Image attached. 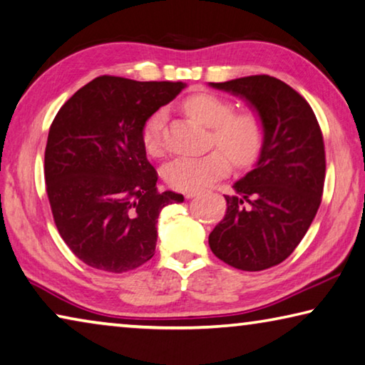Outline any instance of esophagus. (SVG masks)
<instances>
[{"instance_id":"34e87169","label":"esophagus","mask_w":365,"mask_h":365,"mask_svg":"<svg viewBox=\"0 0 365 365\" xmlns=\"http://www.w3.org/2000/svg\"><path fill=\"white\" fill-rule=\"evenodd\" d=\"M197 194H199V192H195V190H194V192H186L184 195H186V199H192V197H195Z\"/></svg>"}]
</instances>
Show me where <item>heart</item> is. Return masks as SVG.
<instances>
[{"label":"heart","mask_w":365,"mask_h":365,"mask_svg":"<svg viewBox=\"0 0 365 365\" xmlns=\"http://www.w3.org/2000/svg\"><path fill=\"white\" fill-rule=\"evenodd\" d=\"M190 116L213 128L212 142L222 150H212L200 157H179L165 166L163 176L168 186L184 192L202 190L230 171V159L239 166L254 163L265 143V124L255 111H235L230 100L210 92L194 93L184 101ZM165 111L153 113L143 128L145 150L158 157L163 152Z\"/></svg>","instance_id":"heart-1"}]
</instances>
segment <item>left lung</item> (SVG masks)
I'll use <instances>...</instances> for the list:
<instances>
[{"label": "left lung", "instance_id": "1", "mask_svg": "<svg viewBox=\"0 0 365 365\" xmlns=\"http://www.w3.org/2000/svg\"><path fill=\"white\" fill-rule=\"evenodd\" d=\"M210 87L246 100L265 124L257 163L225 195L226 215L208 236L212 252L244 272L282 264L317 215L325 181L324 137L312 108L294 88L270 76Z\"/></svg>", "mask_w": 365, "mask_h": 365}]
</instances>
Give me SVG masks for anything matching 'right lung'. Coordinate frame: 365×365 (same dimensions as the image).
I'll return each instance as SVG.
<instances>
[{
    "label": "right lung",
    "instance_id": "1",
    "mask_svg": "<svg viewBox=\"0 0 365 365\" xmlns=\"http://www.w3.org/2000/svg\"><path fill=\"white\" fill-rule=\"evenodd\" d=\"M182 82H137L101 76L79 88L53 119L45 182L56 228L88 267L123 273L155 254L161 208L181 194L158 192L142 134Z\"/></svg>",
    "mask_w": 365,
    "mask_h": 365
}]
</instances>
